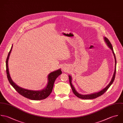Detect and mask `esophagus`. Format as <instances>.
I'll use <instances>...</instances> for the list:
<instances>
[{
  "mask_svg": "<svg viewBox=\"0 0 123 123\" xmlns=\"http://www.w3.org/2000/svg\"><path fill=\"white\" fill-rule=\"evenodd\" d=\"M62 70H65V69L63 68H62Z\"/></svg>",
  "mask_w": 123,
  "mask_h": 123,
  "instance_id": "obj_1",
  "label": "esophagus"
}]
</instances>
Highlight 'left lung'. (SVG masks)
<instances>
[{
  "label": "left lung",
  "mask_w": 123,
  "mask_h": 123,
  "mask_svg": "<svg viewBox=\"0 0 123 123\" xmlns=\"http://www.w3.org/2000/svg\"><path fill=\"white\" fill-rule=\"evenodd\" d=\"M105 42L106 43L107 46L110 48V49L112 50L113 53L114 54V57H115V72L114 74H113V77L112 78L111 81H110V83L103 90H102L101 91L98 92V93H94L92 94H90V95H81L79 94V93H78L75 90L74 88L72 83H71V81H72V78L71 77L70 75H69V82H70V84L71 86V87L72 88L73 92L74 93V94L78 98H81V99H95V98H97L98 97H100L101 96H102L103 94H104L107 90V89L109 88V87L112 84V83H113L115 78V75H116V64H117V60H116V56H115V54L114 53L113 49V47L110 43V42L109 41V40L106 38L105 37Z\"/></svg>",
  "instance_id": "8db88e82"
}]
</instances>
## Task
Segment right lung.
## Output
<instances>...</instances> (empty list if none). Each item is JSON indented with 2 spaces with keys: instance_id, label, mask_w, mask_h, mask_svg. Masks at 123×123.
Returning a JSON list of instances; mask_svg holds the SVG:
<instances>
[{
  "instance_id": "obj_1",
  "label": "right lung",
  "mask_w": 123,
  "mask_h": 123,
  "mask_svg": "<svg viewBox=\"0 0 123 123\" xmlns=\"http://www.w3.org/2000/svg\"><path fill=\"white\" fill-rule=\"evenodd\" d=\"M13 46H12L10 51L8 53L6 60V72L7 74V79L11 85V86L15 88V89L21 95L24 97L26 98H28L31 100H43L47 98L53 90L54 82L56 78L61 74H62V71L60 69H58L56 71H54L49 74L48 80L49 82L48 83L47 86L43 90L40 91H33L25 89L24 88H21L18 86H17L15 83L13 82L11 79L10 74L9 73L8 68V60L10 54L12 49Z\"/></svg>"
}]
</instances>
